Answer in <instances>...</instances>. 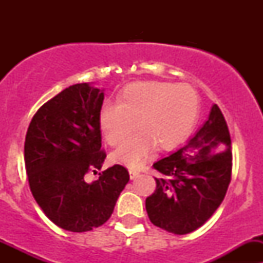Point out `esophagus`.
<instances>
[{"label": "esophagus", "instance_id": "34e87169", "mask_svg": "<svg viewBox=\"0 0 263 263\" xmlns=\"http://www.w3.org/2000/svg\"><path fill=\"white\" fill-rule=\"evenodd\" d=\"M128 173H129V178L135 179L140 174V171H137V169H129Z\"/></svg>", "mask_w": 263, "mask_h": 263}]
</instances>
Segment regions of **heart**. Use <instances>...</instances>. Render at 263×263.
<instances>
[{
    "mask_svg": "<svg viewBox=\"0 0 263 263\" xmlns=\"http://www.w3.org/2000/svg\"><path fill=\"white\" fill-rule=\"evenodd\" d=\"M198 97L185 84L134 82L122 90L118 104L99 110V128L107 142L118 146L136 130L142 131L113 153L116 163L139 166L153 147L169 150L185 139L198 117Z\"/></svg>",
    "mask_w": 263,
    "mask_h": 263,
    "instance_id": "heart-1",
    "label": "heart"
}]
</instances>
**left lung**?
<instances>
[{
    "instance_id": "1",
    "label": "left lung",
    "mask_w": 263,
    "mask_h": 263,
    "mask_svg": "<svg viewBox=\"0 0 263 263\" xmlns=\"http://www.w3.org/2000/svg\"><path fill=\"white\" fill-rule=\"evenodd\" d=\"M230 144L227 122L214 104L208 121L190 141L154 163L159 177L145 202L154 225L183 235L213 216L232 179Z\"/></svg>"
}]
</instances>
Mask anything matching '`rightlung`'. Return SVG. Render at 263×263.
Masks as SVG:
<instances>
[{"mask_svg": "<svg viewBox=\"0 0 263 263\" xmlns=\"http://www.w3.org/2000/svg\"><path fill=\"white\" fill-rule=\"evenodd\" d=\"M104 90L89 82L75 84L42 105L25 137L24 159L30 191L57 227L82 233L104 224L129 181L116 165L87 183L85 174L102 168L99 110Z\"/></svg>", "mask_w": 263, "mask_h": 263, "instance_id": "add662e5", "label": "right lung"}]
</instances>
